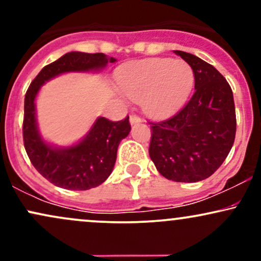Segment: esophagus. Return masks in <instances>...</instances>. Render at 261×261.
<instances>
[{"instance_id": "34e87169", "label": "esophagus", "mask_w": 261, "mask_h": 261, "mask_svg": "<svg viewBox=\"0 0 261 261\" xmlns=\"http://www.w3.org/2000/svg\"><path fill=\"white\" fill-rule=\"evenodd\" d=\"M139 122H141V119L139 118L137 115H130V124L131 125H135V124H139Z\"/></svg>"}]
</instances>
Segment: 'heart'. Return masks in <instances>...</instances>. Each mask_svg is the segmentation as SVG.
Returning <instances> with one entry per match:
<instances>
[{
    "instance_id": "b5f03b06",
    "label": "heart",
    "mask_w": 261,
    "mask_h": 261,
    "mask_svg": "<svg viewBox=\"0 0 261 261\" xmlns=\"http://www.w3.org/2000/svg\"><path fill=\"white\" fill-rule=\"evenodd\" d=\"M116 81L125 97L141 100L146 114L166 119L185 106L195 86V73L182 60L154 58L122 66L116 71Z\"/></svg>"
}]
</instances>
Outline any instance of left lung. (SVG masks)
Segmentation results:
<instances>
[{"instance_id":"8db88e82","label":"left lung","mask_w":261,"mask_h":261,"mask_svg":"<svg viewBox=\"0 0 261 261\" xmlns=\"http://www.w3.org/2000/svg\"><path fill=\"white\" fill-rule=\"evenodd\" d=\"M195 73V93L173 118L152 125L149 157L164 178L178 182L203 180L220 168L236 137L232 89L212 65L174 50Z\"/></svg>"}]
</instances>
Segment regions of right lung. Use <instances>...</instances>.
I'll use <instances>...</instances> for the list:
<instances>
[{
	"instance_id": "obj_1",
	"label": "right lung",
	"mask_w": 261,
	"mask_h": 261,
	"mask_svg": "<svg viewBox=\"0 0 261 261\" xmlns=\"http://www.w3.org/2000/svg\"><path fill=\"white\" fill-rule=\"evenodd\" d=\"M116 59L106 54L71 51L45 66L33 80L24 98L23 140L35 169L54 185L67 190H88L112 174L119 143L130 134L128 116L121 121L97 118L83 139L71 146H55L39 131L35 99L41 86L68 72H100Z\"/></svg>"
}]
</instances>
